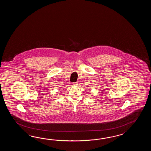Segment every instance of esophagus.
<instances>
[{
	"label": "esophagus",
	"mask_w": 151,
	"mask_h": 151,
	"mask_svg": "<svg viewBox=\"0 0 151 151\" xmlns=\"http://www.w3.org/2000/svg\"><path fill=\"white\" fill-rule=\"evenodd\" d=\"M73 83V85H77L78 83H77V82H75V83Z\"/></svg>",
	"instance_id": "obj_1"
}]
</instances>
